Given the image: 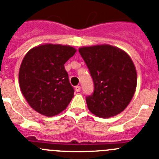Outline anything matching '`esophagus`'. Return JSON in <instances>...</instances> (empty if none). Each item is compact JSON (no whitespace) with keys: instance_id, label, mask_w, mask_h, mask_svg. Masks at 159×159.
<instances>
[{"instance_id":"34e87169","label":"esophagus","mask_w":159,"mask_h":159,"mask_svg":"<svg viewBox=\"0 0 159 159\" xmlns=\"http://www.w3.org/2000/svg\"><path fill=\"white\" fill-rule=\"evenodd\" d=\"M80 90H81V86H80V85L75 86V91H76V92H80Z\"/></svg>"}]
</instances>
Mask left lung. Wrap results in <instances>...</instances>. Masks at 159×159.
<instances>
[{
  "label": "left lung",
  "instance_id": "1",
  "mask_svg": "<svg viewBox=\"0 0 159 159\" xmlns=\"http://www.w3.org/2000/svg\"><path fill=\"white\" fill-rule=\"evenodd\" d=\"M94 83V92L86 97L89 110L102 118L124 111L135 94L137 73L132 60L124 51L108 45L79 48Z\"/></svg>",
  "mask_w": 159,
  "mask_h": 159
}]
</instances>
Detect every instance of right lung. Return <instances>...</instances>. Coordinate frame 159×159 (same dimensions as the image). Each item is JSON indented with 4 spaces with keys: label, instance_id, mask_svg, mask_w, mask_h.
<instances>
[{
    "label": "right lung",
    "instance_id": "add662e5",
    "mask_svg": "<svg viewBox=\"0 0 159 159\" xmlns=\"http://www.w3.org/2000/svg\"><path fill=\"white\" fill-rule=\"evenodd\" d=\"M70 46L46 43L31 48L21 62L19 83L30 106L46 116L66 108L74 90L64 64L76 52Z\"/></svg>",
    "mask_w": 159,
    "mask_h": 159
}]
</instances>
